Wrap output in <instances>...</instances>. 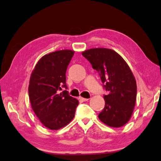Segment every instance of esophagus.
Returning a JSON list of instances; mask_svg holds the SVG:
<instances>
[{"instance_id": "obj_1", "label": "esophagus", "mask_w": 161, "mask_h": 161, "mask_svg": "<svg viewBox=\"0 0 161 161\" xmlns=\"http://www.w3.org/2000/svg\"><path fill=\"white\" fill-rule=\"evenodd\" d=\"M80 100L82 101H87L89 100V98H81V97H80Z\"/></svg>"}]
</instances>
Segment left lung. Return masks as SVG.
Returning <instances> with one entry per match:
<instances>
[{"instance_id": "1", "label": "left lung", "mask_w": 161, "mask_h": 161, "mask_svg": "<svg viewBox=\"0 0 161 161\" xmlns=\"http://www.w3.org/2000/svg\"><path fill=\"white\" fill-rule=\"evenodd\" d=\"M82 55L96 69L107 95L100 120L114 128L123 126L130 119L136 99V82L133 74L123 58L112 49L94 48L86 50Z\"/></svg>"}]
</instances>
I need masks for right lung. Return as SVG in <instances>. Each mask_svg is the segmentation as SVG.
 <instances>
[{
	"label": "right lung",
	"mask_w": 161,
	"mask_h": 161,
	"mask_svg": "<svg viewBox=\"0 0 161 161\" xmlns=\"http://www.w3.org/2000/svg\"><path fill=\"white\" fill-rule=\"evenodd\" d=\"M74 52L59 50L40 59L31 74L28 95L33 112L43 125L58 130L74 117L77 99L70 96L65 84V73Z\"/></svg>",
	"instance_id": "1"
}]
</instances>
